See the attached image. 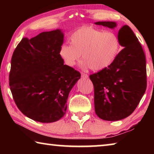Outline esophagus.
Listing matches in <instances>:
<instances>
[{
	"mask_svg": "<svg viewBox=\"0 0 154 154\" xmlns=\"http://www.w3.org/2000/svg\"><path fill=\"white\" fill-rule=\"evenodd\" d=\"M82 77L83 78H88V75L84 73V72H82Z\"/></svg>",
	"mask_w": 154,
	"mask_h": 154,
	"instance_id": "esophagus-1",
	"label": "esophagus"
}]
</instances>
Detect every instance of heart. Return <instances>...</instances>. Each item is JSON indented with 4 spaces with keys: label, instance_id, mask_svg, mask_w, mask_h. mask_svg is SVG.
<instances>
[{
    "label": "heart",
    "instance_id": "obj_1",
    "mask_svg": "<svg viewBox=\"0 0 154 154\" xmlns=\"http://www.w3.org/2000/svg\"><path fill=\"white\" fill-rule=\"evenodd\" d=\"M71 45L64 44L60 56L69 66H73L82 54L83 68L100 71L110 66L118 56V36L112 31H103L93 26H82L70 36Z\"/></svg>",
    "mask_w": 154,
    "mask_h": 154
}]
</instances>
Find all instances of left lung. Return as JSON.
I'll return each instance as SVG.
<instances>
[{"mask_svg": "<svg viewBox=\"0 0 154 154\" xmlns=\"http://www.w3.org/2000/svg\"><path fill=\"white\" fill-rule=\"evenodd\" d=\"M114 28V22H97ZM119 45L124 49L110 66L90 75L94 88L96 114L106 121H117L131 115L147 88L146 60L142 46L128 26L118 32Z\"/></svg>", "mask_w": 154, "mask_h": 154, "instance_id": "left-lung-1", "label": "left lung"}]
</instances>
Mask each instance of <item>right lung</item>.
<instances>
[{
  "label": "right lung",
  "mask_w": 154,
  "mask_h": 154,
  "mask_svg": "<svg viewBox=\"0 0 154 154\" xmlns=\"http://www.w3.org/2000/svg\"><path fill=\"white\" fill-rule=\"evenodd\" d=\"M60 30L43 32L30 39L23 38L13 54L9 86L22 113L33 120L51 123L66 113L70 91L81 74L64 64L60 49Z\"/></svg>",
  "instance_id": "1"
}]
</instances>
